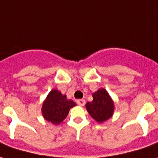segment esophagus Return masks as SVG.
<instances>
[{
    "label": "esophagus",
    "instance_id": "1",
    "mask_svg": "<svg viewBox=\"0 0 158 158\" xmlns=\"http://www.w3.org/2000/svg\"><path fill=\"white\" fill-rule=\"evenodd\" d=\"M77 104H79V106H84L85 104V100L84 99H78Z\"/></svg>",
    "mask_w": 158,
    "mask_h": 158
}]
</instances>
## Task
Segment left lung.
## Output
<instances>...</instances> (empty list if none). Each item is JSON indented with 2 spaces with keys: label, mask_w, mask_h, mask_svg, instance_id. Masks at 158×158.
I'll use <instances>...</instances> for the list:
<instances>
[{
  "label": "left lung",
  "mask_w": 158,
  "mask_h": 158,
  "mask_svg": "<svg viewBox=\"0 0 158 158\" xmlns=\"http://www.w3.org/2000/svg\"><path fill=\"white\" fill-rule=\"evenodd\" d=\"M90 116L98 123H103L113 116L114 103L104 89H99L93 94V101L85 104Z\"/></svg>",
  "instance_id": "1"
}]
</instances>
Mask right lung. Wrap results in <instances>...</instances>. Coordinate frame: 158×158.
Segmentation results:
<instances>
[{"instance_id":"obj_1","label":"right lung","mask_w":158,"mask_h":158,"mask_svg":"<svg viewBox=\"0 0 158 158\" xmlns=\"http://www.w3.org/2000/svg\"><path fill=\"white\" fill-rule=\"evenodd\" d=\"M76 106V103L68 99L66 95H63L57 89L50 92L42 105V115L44 118L53 124H60L63 122L71 108Z\"/></svg>"}]
</instances>
